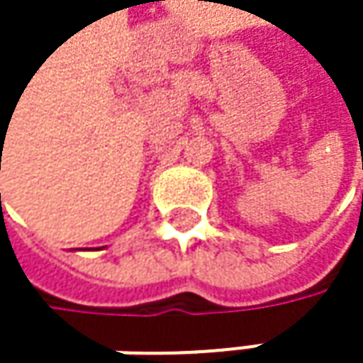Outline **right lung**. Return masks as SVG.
Returning <instances> with one entry per match:
<instances>
[{"label": "right lung", "instance_id": "1", "mask_svg": "<svg viewBox=\"0 0 363 363\" xmlns=\"http://www.w3.org/2000/svg\"><path fill=\"white\" fill-rule=\"evenodd\" d=\"M0 206H1V195H0Z\"/></svg>", "mask_w": 363, "mask_h": 363}]
</instances>
